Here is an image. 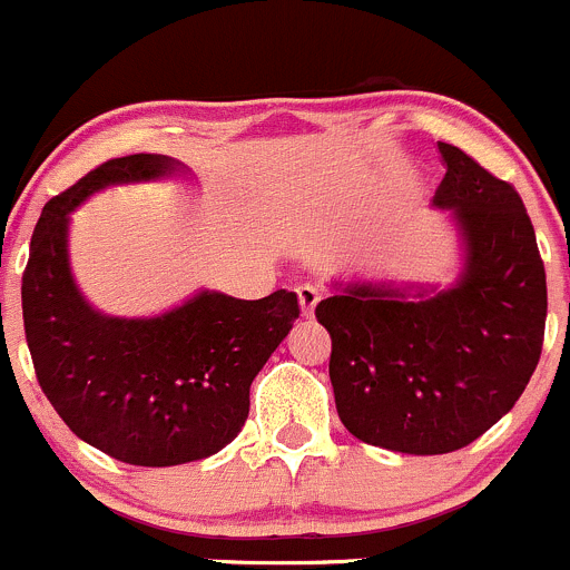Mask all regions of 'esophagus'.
<instances>
[{
	"mask_svg": "<svg viewBox=\"0 0 570 570\" xmlns=\"http://www.w3.org/2000/svg\"><path fill=\"white\" fill-rule=\"evenodd\" d=\"M296 296H298V304H302V313L304 315H313L315 313V304L321 302V291L315 285L304 283L296 287Z\"/></svg>",
	"mask_w": 570,
	"mask_h": 570,
	"instance_id": "obj_1",
	"label": "esophagus"
}]
</instances>
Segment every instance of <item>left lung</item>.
<instances>
[{"label":"left lung","instance_id":"obj_1","mask_svg":"<svg viewBox=\"0 0 570 570\" xmlns=\"http://www.w3.org/2000/svg\"><path fill=\"white\" fill-rule=\"evenodd\" d=\"M432 205L463 240L454 285H337L315 307L332 337L343 426L371 446L446 454L512 410L543 348L546 272L521 196L452 144Z\"/></svg>","mask_w":570,"mask_h":570}]
</instances>
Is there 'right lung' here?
Instances as JSON below:
<instances>
[{"label":"right lung","mask_w":570,"mask_h":570,"mask_svg":"<svg viewBox=\"0 0 570 570\" xmlns=\"http://www.w3.org/2000/svg\"><path fill=\"white\" fill-rule=\"evenodd\" d=\"M166 155L112 157L47 202L30 240L21 309L41 391L77 438L129 465L166 469L222 452L249 387L298 318L291 291L246 302L202 291L151 318L105 315L69 266V216L107 185L179 171Z\"/></svg>","instance_id":"1"}]
</instances>
